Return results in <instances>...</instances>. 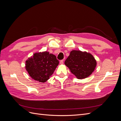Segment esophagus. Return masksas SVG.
<instances>
[{
  "label": "esophagus",
  "mask_w": 121,
  "mask_h": 121,
  "mask_svg": "<svg viewBox=\"0 0 121 121\" xmlns=\"http://www.w3.org/2000/svg\"><path fill=\"white\" fill-rule=\"evenodd\" d=\"M64 60H61L60 61V64L61 65L63 64H64Z\"/></svg>",
  "instance_id": "34e87169"
}]
</instances>
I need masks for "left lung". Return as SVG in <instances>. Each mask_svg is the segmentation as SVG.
Instances as JSON below:
<instances>
[{
    "label": "left lung",
    "mask_w": 121,
    "mask_h": 121,
    "mask_svg": "<svg viewBox=\"0 0 121 121\" xmlns=\"http://www.w3.org/2000/svg\"><path fill=\"white\" fill-rule=\"evenodd\" d=\"M72 74L77 78H87L94 71L96 61L92 54L80 50H72L65 61Z\"/></svg>",
    "instance_id": "left-lung-1"
}]
</instances>
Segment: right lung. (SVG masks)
I'll use <instances>...</instances> for the list:
<instances>
[{
    "mask_svg": "<svg viewBox=\"0 0 121 121\" xmlns=\"http://www.w3.org/2000/svg\"><path fill=\"white\" fill-rule=\"evenodd\" d=\"M59 64L53 54L48 52L35 53L26 61V69L31 77L40 82H45L49 79Z\"/></svg>",
    "mask_w": 121,
    "mask_h": 121,
    "instance_id": "add662e5",
    "label": "right lung"
}]
</instances>
